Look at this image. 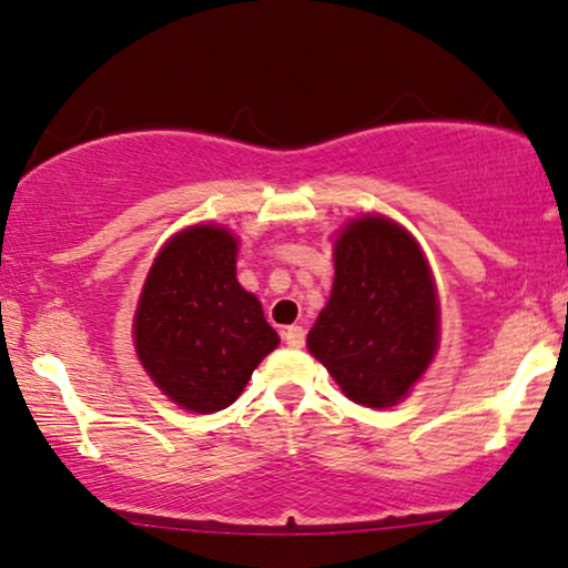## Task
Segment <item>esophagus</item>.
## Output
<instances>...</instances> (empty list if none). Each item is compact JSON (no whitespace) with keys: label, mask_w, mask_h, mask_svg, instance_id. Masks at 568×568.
<instances>
[{"label":"esophagus","mask_w":568,"mask_h":568,"mask_svg":"<svg viewBox=\"0 0 568 568\" xmlns=\"http://www.w3.org/2000/svg\"><path fill=\"white\" fill-rule=\"evenodd\" d=\"M282 337H284V343L286 346H292V348H303V343H305V329L303 327H286L284 333H282Z\"/></svg>","instance_id":"esophagus-1"}]
</instances>
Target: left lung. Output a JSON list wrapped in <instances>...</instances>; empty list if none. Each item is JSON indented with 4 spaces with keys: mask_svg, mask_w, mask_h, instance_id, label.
Listing matches in <instances>:
<instances>
[{
    "mask_svg": "<svg viewBox=\"0 0 568 568\" xmlns=\"http://www.w3.org/2000/svg\"><path fill=\"white\" fill-rule=\"evenodd\" d=\"M437 318L435 282L413 235L362 216L337 239L333 295L308 348L348 399L388 407L429 367Z\"/></svg>",
    "mask_w": 568,
    "mask_h": 568,
    "instance_id": "8db88e82",
    "label": "left lung"
}]
</instances>
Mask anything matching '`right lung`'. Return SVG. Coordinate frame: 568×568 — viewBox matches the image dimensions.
Masks as SVG:
<instances>
[{
	"instance_id": "obj_1",
	"label": "right lung",
	"mask_w": 568,
	"mask_h": 568,
	"mask_svg": "<svg viewBox=\"0 0 568 568\" xmlns=\"http://www.w3.org/2000/svg\"><path fill=\"white\" fill-rule=\"evenodd\" d=\"M225 227L176 233L152 263L133 322L136 354L163 394L193 413L233 405L278 346L263 305L235 278Z\"/></svg>"
}]
</instances>
